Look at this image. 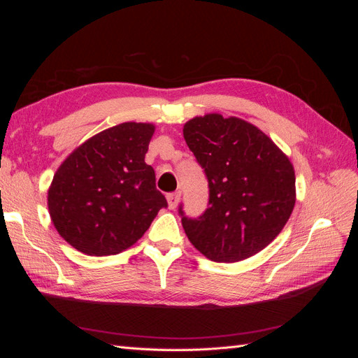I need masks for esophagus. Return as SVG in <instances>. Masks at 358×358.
Segmentation results:
<instances>
[{
  "mask_svg": "<svg viewBox=\"0 0 358 358\" xmlns=\"http://www.w3.org/2000/svg\"><path fill=\"white\" fill-rule=\"evenodd\" d=\"M180 200V192H171L167 196V201H169V208L170 209H175L178 203Z\"/></svg>",
  "mask_w": 358,
  "mask_h": 358,
  "instance_id": "34e87169",
  "label": "esophagus"
}]
</instances>
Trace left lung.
Wrapping results in <instances>:
<instances>
[{
  "label": "left lung",
  "instance_id": "obj_1",
  "mask_svg": "<svg viewBox=\"0 0 358 358\" xmlns=\"http://www.w3.org/2000/svg\"><path fill=\"white\" fill-rule=\"evenodd\" d=\"M183 137L208 179L209 201L197 218L179 206L189 242L212 262L236 263L264 249L296 203L294 169L272 140L239 117H194Z\"/></svg>",
  "mask_w": 358,
  "mask_h": 358
}]
</instances>
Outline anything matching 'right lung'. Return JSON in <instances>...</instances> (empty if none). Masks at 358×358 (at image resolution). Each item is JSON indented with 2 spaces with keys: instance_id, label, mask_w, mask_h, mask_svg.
Instances as JSON below:
<instances>
[{
  "instance_id": "right-lung-1",
  "label": "right lung",
  "mask_w": 358,
  "mask_h": 358,
  "mask_svg": "<svg viewBox=\"0 0 358 358\" xmlns=\"http://www.w3.org/2000/svg\"><path fill=\"white\" fill-rule=\"evenodd\" d=\"M155 127L125 122L79 146L53 176L48 196L57 231L78 251L113 255L134 245L167 200L145 155Z\"/></svg>"
}]
</instances>
